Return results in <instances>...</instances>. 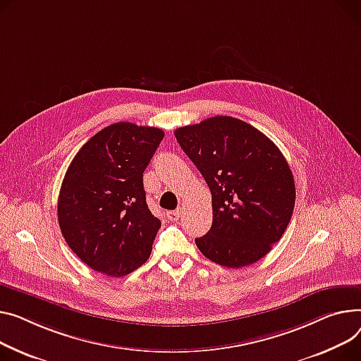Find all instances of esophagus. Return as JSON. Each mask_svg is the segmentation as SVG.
Wrapping results in <instances>:
<instances>
[{
	"label": "esophagus",
	"mask_w": 361,
	"mask_h": 361,
	"mask_svg": "<svg viewBox=\"0 0 361 361\" xmlns=\"http://www.w3.org/2000/svg\"><path fill=\"white\" fill-rule=\"evenodd\" d=\"M180 214H181L180 210H170V212H166V218L170 221H178Z\"/></svg>",
	"instance_id": "1"
}]
</instances>
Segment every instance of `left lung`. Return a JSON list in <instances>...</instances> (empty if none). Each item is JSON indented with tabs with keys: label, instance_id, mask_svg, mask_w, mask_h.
Returning a JSON list of instances; mask_svg holds the SVG:
<instances>
[{
	"label": "left lung",
	"instance_id": "obj_1",
	"mask_svg": "<svg viewBox=\"0 0 361 361\" xmlns=\"http://www.w3.org/2000/svg\"><path fill=\"white\" fill-rule=\"evenodd\" d=\"M176 137L212 193V228L196 238L200 252L229 269L266 257L296 200L292 170L276 143L231 116L178 128Z\"/></svg>",
	"mask_w": 361,
	"mask_h": 361
}]
</instances>
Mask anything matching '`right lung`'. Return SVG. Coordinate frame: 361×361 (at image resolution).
<instances>
[{
	"label": "right lung",
	"instance_id": "1",
	"mask_svg": "<svg viewBox=\"0 0 361 361\" xmlns=\"http://www.w3.org/2000/svg\"><path fill=\"white\" fill-rule=\"evenodd\" d=\"M162 137L158 128L114 123L69 164L58 199L59 228L92 270L122 277L149 258L161 221L148 209L142 177Z\"/></svg>",
	"mask_w": 361,
	"mask_h": 361
}]
</instances>
